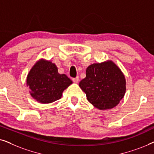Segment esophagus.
Returning a JSON list of instances; mask_svg holds the SVG:
<instances>
[{"mask_svg": "<svg viewBox=\"0 0 154 154\" xmlns=\"http://www.w3.org/2000/svg\"><path fill=\"white\" fill-rule=\"evenodd\" d=\"M79 76H77V77L74 78V79H73V83H79Z\"/></svg>", "mask_w": 154, "mask_h": 154, "instance_id": "obj_1", "label": "esophagus"}]
</instances>
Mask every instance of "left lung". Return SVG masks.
I'll return each instance as SVG.
<instances>
[{
  "label": "left lung",
  "instance_id": "8db88e82",
  "mask_svg": "<svg viewBox=\"0 0 154 154\" xmlns=\"http://www.w3.org/2000/svg\"><path fill=\"white\" fill-rule=\"evenodd\" d=\"M90 104L100 110L114 108L126 91L125 75L113 61L90 64L86 76L79 83Z\"/></svg>",
  "mask_w": 154,
  "mask_h": 154
}]
</instances>
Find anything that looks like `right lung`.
Wrapping results in <instances>:
<instances>
[{
  "mask_svg": "<svg viewBox=\"0 0 154 154\" xmlns=\"http://www.w3.org/2000/svg\"><path fill=\"white\" fill-rule=\"evenodd\" d=\"M73 82L50 60L40 59L31 67L26 76L30 95L38 102L50 104L60 100L63 92Z\"/></svg>",
  "mask_w": 154,
  "mask_h": 154,
  "instance_id": "obj_1",
  "label": "right lung"
}]
</instances>
